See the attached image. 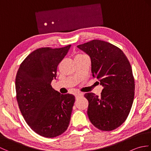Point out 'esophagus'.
<instances>
[{
  "label": "esophagus",
  "mask_w": 151,
  "mask_h": 151,
  "mask_svg": "<svg viewBox=\"0 0 151 151\" xmlns=\"http://www.w3.org/2000/svg\"><path fill=\"white\" fill-rule=\"evenodd\" d=\"M82 95H83L82 93H77L75 94V97H76V99H77L80 97H82Z\"/></svg>",
  "instance_id": "34e87169"
}]
</instances>
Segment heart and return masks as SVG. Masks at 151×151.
<instances>
[{
    "label": "heart",
    "instance_id": "obj_1",
    "mask_svg": "<svg viewBox=\"0 0 151 151\" xmlns=\"http://www.w3.org/2000/svg\"><path fill=\"white\" fill-rule=\"evenodd\" d=\"M83 56H86V55H84V54H83L79 53V54H76V57H75V58H78V57H83Z\"/></svg>",
    "mask_w": 151,
    "mask_h": 151
}]
</instances>
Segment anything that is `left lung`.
<instances>
[{"label": "left lung", "mask_w": 151, "mask_h": 151, "mask_svg": "<svg viewBox=\"0 0 151 151\" xmlns=\"http://www.w3.org/2000/svg\"><path fill=\"white\" fill-rule=\"evenodd\" d=\"M90 56L91 73L103 86L101 97L87 93L88 115L98 129L111 131L123 124L132 108L135 82L129 60L119 48L93 40L77 46Z\"/></svg>", "instance_id": "1"}]
</instances>
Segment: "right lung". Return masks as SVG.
<instances>
[{"label":"right lung","mask_w":151,"mask_h":151,"mask_svg":"<svg viewBox=\"0 0 151 151\" xmlns=\"http://www.w3.org/2000/svg\"><path fill=\"white\" fill-rule=\"evenodd\" d=\"M70 47L33 51L21 63L15 77L16 97L22 116L32 130L45 137L61 135L69 124L75 96L60 94L50 84Z\"/></svg>","instance_id":"add662e5"}]
</instances>
